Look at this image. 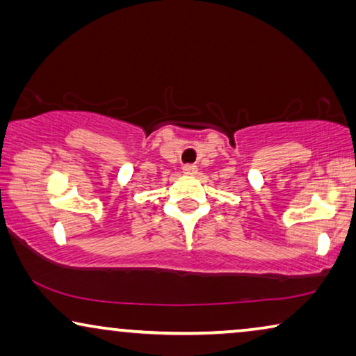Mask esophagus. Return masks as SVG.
<instances>
[{
  "mask_svg": "<svg viewBox=\"0 0 356 356\" xmlns=\"http://www.w3.org/2000/svg\"><path fill=\"white\" fill-rule=\"evenodd\" d=\"M183 173L184 175H191V177H193V175L197 173V167H196V165H184Z\"/></svg>",
  "mask_w": 356,
  "mask_h": 356,
  "instance_id": "34e87169",
  "label": "esophagus"
}]
</instances>
